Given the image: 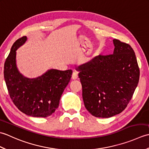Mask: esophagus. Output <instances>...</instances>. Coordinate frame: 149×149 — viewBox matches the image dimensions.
<instances>
[{"label":"esophagus","instance_id":"34e87169","mask_svg":"<svg viewBox=\"0 0 149 149\" xmlns=\"http://www.w3.org/2000/svg\"><path fill=\"white\" fill-rule=\"evenodd\" d=\"M77 77H78V74H77V72H73L72 75V79H77Z\"/></svg>","mask_w":149,"mask_h":149}]
</instances>
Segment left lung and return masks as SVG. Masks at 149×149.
Segmentation results:
<instances>
[{"label":"left lung","mask_w":149,"mask_h":149,"mask_svg":"<svg viewBox=\"0 0 149 149\" xmlns=\"http://www.w3.org/2000/svg\"><path fill=\"white\" fill-rule=\"evenodd\" d=\"M113 54H100L77 68L85 107L99 118H109L125 109L140 77L135 53L129 44L114 39Z\"/></svg>","instance_id":"left-lung-1"}]
</instances>
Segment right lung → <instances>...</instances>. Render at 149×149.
<instances>
[{"label":"right lung","mask_w":149,"mask_h":149,"mask_svg":"<svg viewBox=\"0 0 149 149\" xmlns=\"http://www.w3.org/2000/svg\"><path fill=\"white\" fill-rule=\"evenodd\" d=\"M26 40V36H22L13 45L4 63V79L9 97L20 111L34 117H47L58 107L72 70L52 69L35 79L24 77L16 65V50Z\"/></svg>","instance_id":"add662e5"}]
</instances>
